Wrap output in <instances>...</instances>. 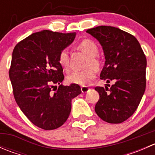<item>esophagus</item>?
I'll use <instances>...</instances> for the list:
<instances>
[{
  "instance_id": "esophagus-1",
  "label": "esophagus",
  "mask_w": 155,
  "mask_h": 155,
  "mask_svg": "<svg viewBox=\"0 0 155 155\" xmlns=\"http://www.w3.org/2000/svg\"><path fill=\"white\" fill-rule=\"evenodd\" d=\"M81 90H82V93L85 94V93H87V92L89 91L90 88H89V87H87V86H82V87H81Z\"/></svg>"
}]
</instances>
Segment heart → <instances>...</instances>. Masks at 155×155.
I'll return each mask as SVG.
<instances>
[{
  "mask_svg": "<svg viewBox=\"0 0 155 155\" xmlns=\"http://www.w3.org/2000/svg\"><path fill=\"white\" fill-rule=\"evenodd\" d=\"M78 48L89 57L87 67H92L98 70L101 67V61L97 58L98 47L96 43L91 40H84L78 45ZM58 63L64 70L69 68V55L67 49L61 51L58 54ZM93 68H88L82 71H73L68 76V81L70 83L85 86L89 85L96 77V72Z\"/></svg>",
  "mask_w": 155,
  "mask_h": 155,
  "instance_id": "obj_1",
  "label": "heart"
}]
</instances>
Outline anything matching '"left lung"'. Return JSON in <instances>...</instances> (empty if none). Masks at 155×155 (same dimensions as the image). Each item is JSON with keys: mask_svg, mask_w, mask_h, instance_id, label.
Listing matches in <instances>:
<instances>
[{"mask_svg": "<svg viewBox=\"0 0 155 155\" xmlns=\"http://www.w3.org/2000/svg\"><path fill=\"white\" fill-rule=\"evenodd\" d=\"M86 32L103 48L101 79L113 82L109 92L107 86L95 87L100 94L95 112L104 121L119 124L134 113L144 94L146 58L137 38L118 28L99 26Z\"/></svg>", "mask_w": 155, "mask_h": 155, "instance_id": "left-lung-1", "label": "left lung"}]
</instances>
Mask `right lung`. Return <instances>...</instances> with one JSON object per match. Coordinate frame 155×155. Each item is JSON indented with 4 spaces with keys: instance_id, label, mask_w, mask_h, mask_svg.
Segmentation results:
<instances>
[{
    "instance_id": "add662e5",
    "label": "right lung",
    "mask_w": 155,
    "mask_h": 155,
    "mask_svg": "<svg viewBox=\"0 0 155 155\" xmlns=\"http://www.w3.org/2000/svg\"><path fill=\"white\" fill-rule=\"evenodd\" d=\"M75 37V32L43 30L21 40L12 51L9 76L15 101L34 125L46 130L64 124L72 100L82 93L79 85L61 84L64 76L58 54ZM56 84L59 86L53 92Z\"/></svg>"
}]
</instances>
